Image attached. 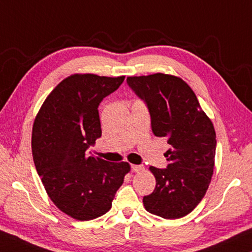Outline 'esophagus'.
I'll return each mask as SVG.
<instances>
[{
  "instance_id": "obj_1",
  "label": "esophagus",
  "mask_w": 252,
  "mask_h": 252,
  "mask_svg": "<svg viewBox=\"0 0 252 252\" xmlns=\"http://www.w3.org/2000/svg\"><path fill=\"white\" fill-rule=\"evenodd\" d=\"M143 170V165H136V164H132L131 165V171L132 172H139Z\"/></svg>"
}]
</instances>
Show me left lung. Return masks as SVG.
Returning a JSON list of instances; mask_svg holds the SVG:
<instances>
[{"label":"left lung","instance_id":"left-lung-1","mask_svg":"<svg viewBox=\"0 0 252 252\" xmlns=\"http://www.w3.org/2000/svg\"><path fill=\"white\" fill-rule=\"evenodd\" d=\"M126 82L147 104L152 132L167 139L165 169L150 167L153 192L143 197L144 208L164 219H179L198 206L213 173L216 131L189 85L177 76L156 73L129 76Z\"/></svg>","mask_w":252,"mask_h":252}]
</instances>
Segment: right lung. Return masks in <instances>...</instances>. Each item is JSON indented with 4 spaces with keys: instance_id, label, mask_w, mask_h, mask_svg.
I'll return each instance as SVG.
<instances>
[{
    "instance_id": "add662e5",
    "label": "right lung",
    "mask_w": 252,
    "mask_h": 252,
    "mask_svg": "<svg viewBox=\"0 0 252 252\" xmlns=\"http://www.w3.org/2000/svg\"><path fill=\"white\" fill-rule=\"evenodd\" d=\"M125 76L73 74L46 97L32 131V155L50 199L76 220L108 212L130 171L127 162L113 163L88 155L102 134L101 101L120 87Z\"/></svg>"
}]
</instances>
